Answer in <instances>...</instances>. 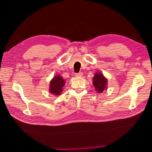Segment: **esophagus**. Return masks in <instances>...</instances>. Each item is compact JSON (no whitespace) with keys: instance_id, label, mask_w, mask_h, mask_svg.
I'll list each match as a JSON object with an SVG mask.
<instances>
[{"instance_id":"1","label":"esophagus","mask_w":152,"mask_h":152,"mask_svg":"<svg viewBox=\"0 0 152 152\" xmlns=\"http://www.w3.org/2000/svg\"><path fill=\"white\" fill-rule=\"evenodd\" d=\"M83 76V73L82 72H79V73H76V76L77 77H82Z\"/></svg>"}]
</instances>
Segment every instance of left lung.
Wrapping results in <instances>:
<instances>
[{"instance_id":"1","label":"left lung","mask_w":152,"mask_h":152,"mask_svg":"<svg viewBox=\"0 0 152 152\" xmlns=\"http://www.w3.org/2000/svg\"><path fill=\"white\" fill-rule=\"evenodd\" d=\"M93 84L97 93H102L107 89V79L103 76V74L96 72L93 77Z\"/></svg>"}]
</instances>
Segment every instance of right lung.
<instances>
[{
	"instance_id": "add662e5",
	"label": "right lung",
	"mask_w": 152,
	"mask_h": 152,
	"mask_svg": "<svg viewBox=\"0 0 152 152\" xmlns=\"http://www.w3.org/2000/svg\"><path fill=\"white\" fill-rule=\"evenodd\" d=\"M65 83V81L63 79V77L57 75L50 81V92L55 95H59L63 91V88Z\"/></svg>"
}]
</instances>
